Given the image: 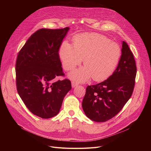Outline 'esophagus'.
Listing matches in <instances>:
<instances>
[{"label": "esophagus", "mask_w": 151, "mask_h": 151, "mask_svg": "<svg viewBox=\"0 0 151 151\" xmlns=\"http://www.w3.org/2000/svg\"><path fill=\"white\" fill-rule=\"evenodd\" d=\"M78 83H76V82H74V81H72V86L73 88L76 87V86H78Z\"/></svg>", "instance_id": "1"}]
</instances>
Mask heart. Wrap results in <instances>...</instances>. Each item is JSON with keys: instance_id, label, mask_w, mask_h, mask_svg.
I'll return each mask as SVG.
<instances>
[{"instance_id": "b5f03b06", "label": "heart", "mask_w": 151, "mask_h": 151, "mask_svg": "<svg viewBox=\"0 0 151 151\" xmlns=\"http://www.w3.org/2000/svg\"><path fill=\"white\" fill-rule=\"evenodd\" d=\"M121 55L120 46L100 34L83 33L75 36L73 45L64 42L59 50V55L64 70L74 69L81 63L85 66L74 70L69 77L83 82L91 77L97 82L109 78L115 69Z\"/></svg>"}]
</instances>
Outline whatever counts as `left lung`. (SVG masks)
Instances as JSON below:
<instances>
[{
    "label": "left lung",
    "instance_id": "left-lung-1",
    "mask_svg": "<svg viewBox=\"0 0 151 151\" xmlns=\"http://www.w3.org/2000/svg\"><path fill=\"white\" fill-rule=\"evenodd\" d=\"M137 73L134 55L128 44L122 42L118 65L106 80L88 85L82 106L92 121L103 122L116 116L131 97Z\"/></svg>",
    "mask_w": 151,
    "mask_h": 151
}]
</instances>
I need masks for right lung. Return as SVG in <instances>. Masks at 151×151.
Wrapping results in <instances>:
<instances>
[{
    "label": "right lung",
    "mask_w": 151,
    "mask_h": 151,
    "mask_svg": "<svg viewBox=\"0 0 151 151\" xmlns=\"http://www.w3.org/2000/svg\"><path fill=\"white\" fill-rule=\"evenodd\" d=\"M69 29H39L31 35L17 55L18 93L28 109L42 118L57 115L64 96L72 88L69 79H55L64 76L58 51Z\"/></svg>",
    "instance_id": "add662e5"
}]
</instances>
